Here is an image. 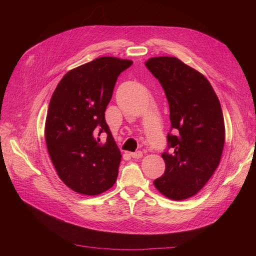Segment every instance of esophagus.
Masks as SVG:
<instances>
[{"label":"esophagus","mask_w":256,"mask_h":256,"mask_svg":"<svg viewBox=\"0 0 256 256\" xmlns=\"http://www.w3.org/2000/svg\"><path fill=\"white\" fill-rule=\"evenodd\" d=\"M130 156L134 159H138L143 156V152L141 150H138L136 152H130Z\"/></svg>","instance_id":"1"}]
</instances>
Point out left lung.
I'll return each mask as SVG.
<instances>
[{
    "instance_id": "1",
    "label": "left lung",
    "mask_w": 256,
    "mask_h": 256,
    "mask_svg": "<svg viewBox=\"0 0 256 256\" xmlns=\"http://www.w3.org/2000/svg\"><path fill=\"white\" fill-rule=\"evenodd\" d=\"M145 66L164 90L171 120L166 171L154 184L168 198H188L219 166L226 138L221 104L205 76L177 58H152Z\"/></svg>"
}]
</instances>
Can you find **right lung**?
I'll use <instances>...</instances> for the list:
<instances>
[{"mask_svg": "<svg viewBox=\"0 0 256 256\" xmlns=\"http://www.w3.org/2000/svg\"><path fill=\"white\" fill-rule=\"evenodd\" d=\"M131 65L129 60L98 58L68 72L51 97L47 148L62 182L81 194H100L118 178L122 154L104 112L118 76Z\"/></svg>", "mask_w": 256, "mask_h": 256, "instance_id": "right-lung-1", "label": "right lung"}]
</instances>
